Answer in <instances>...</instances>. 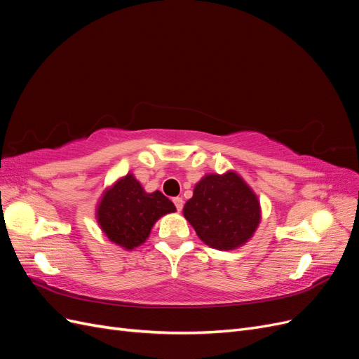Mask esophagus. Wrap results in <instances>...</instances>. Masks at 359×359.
Instances as JSON below:
<instances>
[{
    "label": "esophagus",
    "mask_w": 359,
    "mask_h": 359,
    "mask_svg": "<svg viewBox=\"0 0 359 359\" xmlns=\"http://www.w3.org/2000/svg\"><path fill=\"white\" fill-rule=\"evenodd\" d=\"M173 203H175L177 210L181 211V210H182V205H184V199L180 198V196H177V198H173Z\"/></svg>",
    "instance_id": "obj_1"
}]
</instances>
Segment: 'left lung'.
<instances>
[{
	"label": "left lung",
	"instance_id": "8db88e82",
	"mask_svg": "<svg viewBox=\"0 0 359 359\" xmlns=\"http://www.w3.org/2000/svg\"><path fill=\"white\" fill-rule=\"evenodd\" d=\"M182 214L201 241L224 252L247 244L262 220L257 194L232 169L203 175Z\"/></svg>",
	"mask_w": 359,
	"mask_h": 359
}]
</instances>
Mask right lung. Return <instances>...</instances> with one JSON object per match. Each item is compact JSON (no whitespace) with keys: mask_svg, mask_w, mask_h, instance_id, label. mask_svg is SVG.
<instances>
[{"mask_svg":"<svg viewBox=\"0 0 359 359\" xmlns=\"http://www.w3.org/2000/svg\"><path fill=\"white\" fill-rule=\"evenodd\" d=\"M177 208L158 190L147 193L132 172L106 187L95 206V220L107 240L127 252L142 245L163 215Z\"/></svg>","mask_w":359,"mask_h":359,"instance_id":"right-lung-1","label":"right lung"}]
</instances>
